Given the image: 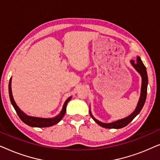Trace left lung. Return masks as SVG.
<instances>
[{
	"label": "left lung",
	"mask_w": 160,
	"mask_h": 160,
	"mask_svg": "<svg viewBox=\"0 0 160 160\" xmlns=\"http://www.w3.org/2000/svg\"><path fill=\"white\" fill-rule=\"evenodd\" d=\"M131 64L134 68L141 74V78H142V84H141V97H140L139 101L138 102L137 107L135 108V110L131 113L130 116L127 117L124 119L117 120V121L111 122V123H102V122L98 121L95 119V117H93V116L92 115L89 110V113H90L91 117L94 119L96 123L99 124L100 126L102 127L105 128H109V129H120L124 128L128 125V124L132 121V119L136 117V116L140 113V111H141L142 108L143 107V105L145 103L146 99V95H147V86H148V76H147V71H146V68L145 65H143V62L140 58V57H137L136 60H131L130 61Z\"/></svg>",
	"instance_id": "1"
}]
</instances>
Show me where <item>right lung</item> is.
I'll return each instance as SVG.
<instances>
[{"label": "right lung", "instance_id": "add662e5", "mask_svg": "<svg viewBox=\"0 0 160 160\" xmlns=\"http://www.w3.org/2000/svg\"><path fill=\"white\" fill-rule=\"evenodd\" d=\"M11 84H12V78L9 81V84H8V92H9V98L11 102H12L13 107H14L15 111L17 113V115L19 116V117L20 118V119L24 123H25L28 125L32 128H47V127H51L53 126L54 124H58L61 119H62V117H64L65 111H66V106L68 102L71 99V97H70L66 100V101L65 102L64 105H63L62 109L61 111V112L57 116V117L54 118H40V117H30V116H28L25 114V113L22 112L17 105L15 102L14 98H13L12 95V87H11Z\"/></svg>", "mask_w": 160, "mask_h": 160}]
</instances>
